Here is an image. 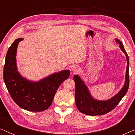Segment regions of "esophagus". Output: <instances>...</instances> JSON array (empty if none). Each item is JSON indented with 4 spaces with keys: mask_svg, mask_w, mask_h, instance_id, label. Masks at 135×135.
<instances>
[{
    "mask_svg": "<svg viewBox=\"0 0 135 135\" xmlns=\"http://www.w3.org/2000/svg\"><path fill=\"white\" fill-rule=\"evenodd\" d=\"M72 70H73V72H74V73H77L79 71V68L78 67H77V66H74V67L73 68Z\"/></svg>",
    "mask_w": 135,
    "mask_h": 135,
    "instance_id": "obj_1",
    "label": "esophagus"
}]
</instances>
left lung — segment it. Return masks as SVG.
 Here are the masks:
<instances>
[{"mask_svg": "<svg viewBox=\"0 0 135 135\" xmlns=\"http://www.w3.org/2000/svg\"><path fill=\"white\" fill-rule=\"evenodd\" d=\"M115 42L119 44L120 48L127 57V66L124 86L122 89L111 99L107 101H97L91 97L87 87L81 80L80 77L77 75H74V80L75 84V104L79 111L83 114L88 115H98L108 113L117 106L128 91L130 81L128 74L129 58L122 43L118 39H115Z\"/></svg>", "mask_w": 135, "mask_h": 135, "instance_id": "obj_1", "label": "left lung"}]
</instances>
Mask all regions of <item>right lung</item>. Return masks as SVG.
Masks as SVG:
<instances>
[{
  "mask_svg": "<svg viewBox=\"0 0 135 135\" xmlns=\"http://www.w3.org/2000/svg\"><path fill=\"white\" fill-rule=\"evenodd\" d=\"M23 40L16 39L9 47L3 68V80L18 106L29 111H44L51 106L57 90L69 77L70 71L64 70L53 74L37 82L23 78L16 69L15 58L18 43Z\"/></svg>",
  "mask_w": 135,
  "mask_h": 135,
  "instance_id": "obj_1",
  "label": "right lung"
}]
</instances>
